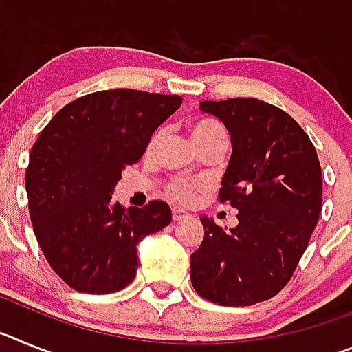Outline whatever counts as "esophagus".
I'll return each mask as SVG.
<instances>
[{
    "label": "esophagus",
    "instance_id": "34e87169",
    "mask_svg": "<svg viewBox=\"0 0 352 352\" xmlns=\"http://www.w3.org/2000/svg\"><path fill=\"white\" fill-rule=\"evenodd\" d=\"M186 217H188V213H186V211L178 210V208H174V210H173V220H174V222H179V220L186 219Z\"/></svg>",
    "mask_w": 352,
    "mask_h": 352
}]
</instances>
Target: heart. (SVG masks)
I'll list each match as a JSON object with an SVG mask.
<instances>
[{"mask_svg":"<svg viewBox=\"0 0 352 352\" xmlns=\"http://www.w3.org/2000/svg\"><path fill=\"white\" fill-rule=\"evenodd\" d=\"M190 135H192V142L194 146L203 144V142L208 141H214V139H220V141H227V132L220 123L213 120H199L195 123L190 125ZM160 139V132H157L149 141L148 148L151 149ZM203 190V185L201 183L195 182H188V179L183 178H174L173 182L167 185V194L174 199V201H178V203H192L195 199V195L199 192Z\"/></svg>","mask_w":352,"mask_h":352,"instance_id":"obj_1","label":"heart"}]
</instances>
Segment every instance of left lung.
<instances>
[{
	"mask_svg": "<svg viewBox=\"0 0 352 352\" xmlns=\"http://www.w3.org/2000/svg\"><path fill=\"white\" fill-rule=\"evenodd\" d=\"M231 135L220 201L238 210L226 231L201 217L204 239L190 256L199 296L226 307L270 300L291 280L322 210L317 151L287 113L257 98L201 102Z\"/></svg>",
	"mask_w": 352,
	"mask_h": 352,
	"instance_id": "8db88e82",
	"label": "left lung"
}]
</instances>
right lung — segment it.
<instances>
[{"label":"right lung","mask_w":352,"mask_h":352,"mask_svg":"<svg viewBox=\"0 0 352 352\" xmlns=\"http://www.w3.org/2000/svg\"><path fill=\"white\" fill-rule=\"evenodd\" d=\"M179 95L109 89L65 105L31 148L26 194L36 241L51 268L79 292L109 294L138 273V245L170 223V208L113 201L125 166L144 155Z\"/></svg>","instance_id":"add662e5"}]
</instances>
